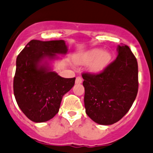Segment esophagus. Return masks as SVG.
Listing matches in <instances>:
<instances>
[{"label":"esophagus","mask_w":153,"mask_h":153,"mask_svg":"<svg viewBox=\"0 0 153 153\" xmlns=\"http://www.w3.org/2000/svg\"><path fill=\"white\" fill-rule=\"evenodd\" d=\"M75 83L76 84H81V83H82V78L79 76L77 77L76 79H75Z\"/></svg>","instance_id":"34e87169"}]
</instances>
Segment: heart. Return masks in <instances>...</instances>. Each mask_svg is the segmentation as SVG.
Here are the masks:
<instances>
[{
    "label": "heart",
    "instance_id": "obj_1",
    "mask_svg": "<svg viewBox=\"0 0 153 153\" xmlns=\"http://www.w3.org/2000/svg\"><path fill=\"white\" fill-rule=\"evenodd\" d=\"M111 58L112 56L109 51L96 48L78 56L76 62L81 65L90 63L89 66L90 72L93 73H99L108 66Z\"/></svg>",
    "mask_w": 153,
    "mask_h": 153
}]
</instances>
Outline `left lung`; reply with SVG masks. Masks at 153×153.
Wrapping results in <instances>:
<instances>
[{
    "mask_svg": "<svg viewBox=\"0 0 153 153\" xmlns=\"http://www.w3.org/2000/svg\"><path fill=\"white\" fill-rule=\"evenodd\" d=\"M116 60L98 74H82L86 114L100 125H112L129 111L138 91L137 59L119 45Z\"/></svg>",
    "mask_w": 153,
    "mask_h": 153,
    "instance_id": "8db88e82",
    "label": "left lung"
}]
</instances>
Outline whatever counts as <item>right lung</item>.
I'll return each instance as SVG.
<instances>
[{
    "label": "right lung",
    "instance_id": "1",
    "mask_svg": "<svg viewBox=\"0 0 153 153\" xmlns=\"http://www.w3.org/2000/svg\"><path fill=\"white\" fill-rule=\"evenodd\" d=\"M66 52L64 40L33 39L18 55L13 80L14 96L22 112L33 122L52 119L58 113L63 96L75 84V78H62L50 69L45 60Z\"/></svg>",
    "mask_w": 153,
    "mask_h": 153
}]
</instances>
